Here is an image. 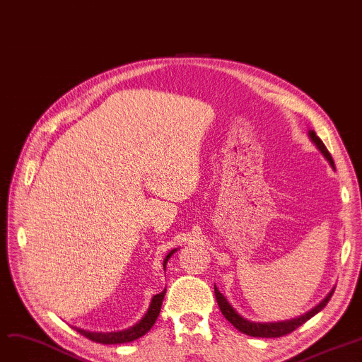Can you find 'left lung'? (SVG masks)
<instances>
[{
  "instance_id": "1",
  "label": "left lung",
  "mask_w": 362,
  "mask_h": 362,
  "mask_svg": "<svg viewBox=\"0 0 362 362\" xmlns=\"http://www.w3.org/2000/svg\"><path fill=\"white\" fill-rule=\"evenodd\" d=\"M310 138L318 146V149L322 152V154H325V157L329 160L332 167H334V161L330 156L329 149L326 148L325 144H322V141L315 135L314 130H310ZM333 292H334V289L325 299H322L315 308H313L311 311H308L307 314H303L298 318L288 320V321H279V322H252V321H248V320H245L243 317H240L232 308L230 303L226 300V298L220 293V291L214 286V293H216V298H217V302H218V308H220L221 314L226 317L227 321H230L239 332L248 334V336H252V337H281L284 334L292 333L299 326H302L303 322L308 321L311 317H314L317 313H320L322 308H325L327 305V302L330 300Z\"/></svg>"
}]
</instances>
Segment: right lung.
<instances>
[{"label": "right lung", "instance_id": "right-lung-1", "mask_svg": "<svg viewBox=\"0 0 362 362\" xmlns=\"http://www.w3.org/2000/svg\"><path fill=\"white\" fill-rule=\"evenodd\" d=\"M175 252H176V250L168 252V255L165 257L164 264H163L164 269H165V264H167L168 258ZM164 295H165V289L152 298L148 313L133 327H129L122 332H110V333H95V332H88V330H82V329H76V330H78L82 336L93 340V341H98V344H104V345H117V344H127V341H133V340L139 339L141 336H144L145 333H148L151 330V327L154 326V322L161 311V303H163Z\"/></svg>", "mask_w": 362, "mask_h": 362}]
</instances>
